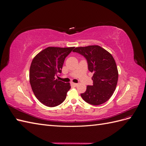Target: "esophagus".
<instances>
[{"instance_id": "1", "label": "esophagus", "mask_w": 146, "mask_h": 146, "mask_svg": "<svg viewBox=\"0 0 146 146\" xmlns=\"http://www.w3.org/2000/svg\"><path fill=\"white\" fill-rule=\"evenodd\" d=\"M70 85H72V86H77L78 85V84H77V83H75L72 82V83H70Z\"/></svg>"}]
</instances>
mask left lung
<instances>
[{
	"instance_id": "1",
	"label": "left lung",
	"mask_w": 146,
	"mask_h": 146,
	"mask_svg": "<svg viewBox=\"0 0 146 146\" xmlns=\"http://www.w3.org/2000/svg\"><path fill=\"white\" fill-rule=\"evenodd\" d=\"M86 58L88 70L93 73V85H88L82 98L86 102L99 105L106 102L116 90L117 66L113 56L99 46L76 47L73 50Z\"/></svg>"
}]
</instances>
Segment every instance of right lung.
<instances>
[{"label": "right lung", "mask_w": 146, "mask_h": 146, "mask_svg": "<svg viewBox=\"0 0 146 146\" xmlns=\"http://www.w3.org/2000/svg\"><path fill=\"white\" fill-rule=\"evenodd\" d=\"M75 47H48L33 58L30 68V83L38 100L47 107H54L63 103L70 86L55 79L65 58Z\"/></svg>", "instance_id": "right-lung-1"}]
</instances>
